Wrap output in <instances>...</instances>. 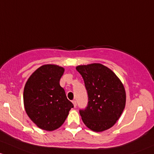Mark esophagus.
Returning <instances> with one entry per match:
<instances>
[{
  "mask_svg": "<svg viewBox=\"0 0 154 154\" xmlns=\"http://www.w3.org/2000/svg\"><path fill=\"white\" fill-rule=\"evenodd\" d=\"M72 104H73L74 107H76V105H77V104H76V101H75V100H73V101H72Z\"/></svg>",
  "mask_w": 154,
  "mask_h": 154,
  "instance_id": "1",
  "label": "esophagus"
}]
</instances>
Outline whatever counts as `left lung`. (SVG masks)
Segmentation results:
<instances>
[{
  "label": "left lung",
  "mask_w": 154,
  "mask_h": 154,
  "mask_svg": "<svg viewBox=\"0 0 154 154\" xmlns=\"http://www.w3.org/2000/svg\"><path fill=\"white\" fill-rule=\"evenodd\" d=\"M88 91V104L79 112L85 125L95 132L116 124L124 110L126 93L123 84L110 69L101 64L76 66Z\"/></svg>",
  "instance_id": "1"
}]
</instances>
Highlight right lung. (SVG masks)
<instances>
[{"instance_id": "obj_1", "label": "right lung", "mask_w": 154, "mask_h": 154, "mask_svg": "<svg viewBox=\"0 0 154 154\" xmlns=\"http://www.w3.org/2000/svg\"><path fill=\"white\" fill-rule=\"evenodd\" d=\"M64 69L55 64L38 68L28 79L23 90L26 114L39 128L47 131L64 124L73 104L67 99L60 79Z\"/></svg>"}]
</instances>
